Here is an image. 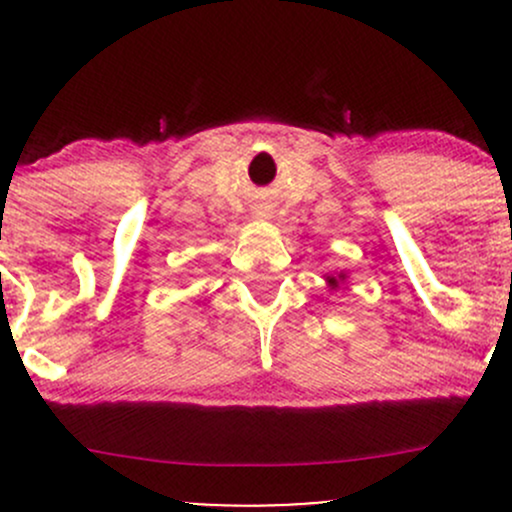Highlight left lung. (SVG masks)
Instances as JSON below:
<instances>
[{"label": "left lung", "mask_w": 512, "mask_h": 512, "mask_svg": "<svg viewBox=\"0 0 512 512\" xmlns=\"http://www.w3.org/2000/svg\"><path fill=\"white\" fill-rule=\"evenodd\" d=\"M339 279H342V281H344V274H339ZM330 284H332V286H337V284H339V281H337V279H334V276H330Z\"/></svg>", "instance_id": "obj_1"}]
</instances>
